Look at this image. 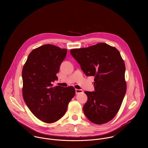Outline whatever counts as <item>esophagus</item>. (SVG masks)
Instances as JSON below:
<instances>
[{
  "label": "esophagus",
  "mask_w": 148,
  "mask_h": 148,
  "mask_svg": "<svg viewBox=\"0 0 148 148\" xmlns=\"http://www.w3.org/2000/svg\"><path fill=\"white\" fill-rule=\"evenodd\" d=\"M83 93V90L76 89V95L79 94V93Z\"/></svg>",
  "instance_id": "obj_1"
}]
</instances>
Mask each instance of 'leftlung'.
I'll use <instances>...</instances> for the list:
<instances>
[{"label":"left lung","instance_id":"left-lung-1","mask_svg":"<svg viewBox=\"0 0 148 148\" xmlns=\"http://www.w3.org/2000/svg\"><path fill=\"white\" fill-rule=\"evenodd\" d=\"M70 53L86 76H93L95 92H85L88 100L83 106L87 119L101 125L118 113L127 91L125 65L114 47L100 42L87 48L72 49Z\"/></svg>","mask_w":148,"mask_h":148}]
</instances>
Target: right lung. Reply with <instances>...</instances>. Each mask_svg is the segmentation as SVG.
<instances>
[{
    "instance_id": "right-lung-1",
    "label": "right lung",
    "mask_w": 148,
    "mask_h": 148,
    "mask_svg": "<svg viewBox=\"0 0 148 148\" xmlns=\"http://www.w3.org/2000/svg\"><path fill=\"white\" fill-rule=\"evenodd\" d=\"M66 49L45 44L33 49L22 70L23 99L38 119L53 123L65 113L69 101L75 95L73 86H53Z\"/></svg>"
}]
</instances>
